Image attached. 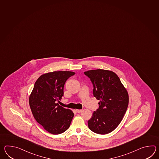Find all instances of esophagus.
<instances>
[{
	"label": "esophagus",
	"instance_id": "esophagus-1",
	"mask_svg": "<svg viewBox=\"0 0 159 159\" xmlns=\"http://www.w3.org/2000/svg\"><path fill=\"white\" fill-rule=\"evenodd\" d=\"M76 111L78 112V113H80L82 112V110H76Z\"/></svg>",
	"mask_w": 159,
	"mask_h": 159
}]
</instances>
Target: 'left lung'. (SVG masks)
I'll list each match as a JSON object with an SVG mask.
<instances>
[{
  "label": "left lung",
  "instance_id": "left-lung-1",
  "mask_svg": "<svg viewBox=\"0 0 159 159\" xmlns=\"http://www.w3.org/2000/svg\"><path fill=\"white\" fill-rule=\"evenodd\" d=\"M84 73L92 82L93 96L100 100L99 108L88 121V128L98 134H109L119 125L127 111L128 92L112 71L98 69Z\"/></svg>",
  "mask_w": 159,
  "mask_h": 159
}]
</instances>
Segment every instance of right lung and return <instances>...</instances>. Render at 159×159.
I'll return each instance as SVG.
<instances>
[{
    "label": "right lung",
    "instance_id": "1",
    "mask_svg": "<svg viewBox=\"0 0 159 159\" xmlns=\"http://www.w3.org/2000/svg\"><path fill=\"white\" fill-rule=\"evenodd\" d=\"M71 71H54L42 75L36 81L29 103L38 123L50 134H60L68 129L74 114L59 106L57 102L63 96L64 86Z\"/></svg>",
    "mask_w": 159,
    "mask_h": 159
}]
</instances>
